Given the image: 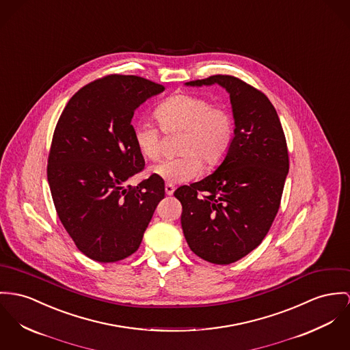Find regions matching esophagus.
<instances>
[{
    "label": "esophagus",
    "mask_w": 350,
    "mask_h": 350,
    "mask_svg": "<svg viewBox=\"0 0 350 350\" xmlns=\"http://www.w3.org/2000/svg\"><path fill=\"white\" fill-rule=\"evenodd\" d=\"M165 193H166L167 196H172V194L174 193V187H173L172 184H166V185H165Z\"/></svg>",
    "instance_id": "1"
}]
</instances>
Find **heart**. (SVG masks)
<instances>
[{
  "mask_svg": "<svg viewBox=\"0 0 350 350\" xmlns=\"http://www.w3.org/2000/svg\"><path fill=\"white\" fill-rule=\"evenodd\" d=\"M154 114L165 133H184L180 144L184 154L152 169L159 178L169 184L187 183L200 174L201 161L215 167L226 157L234 137V121L224 107L201 96L176 94L163 100ZM133 139L142 157L150 161L160 159L162 132L156 125L146 121L135 124Z\"/></svg>",
  "mask_w": 350,
  "mask_h": 350,
  "instance_id": "heart-1",
  "label": "heart"
}]
</instances>
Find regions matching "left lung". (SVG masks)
<instances>
[{
	"label": "left lung",
	"mask_w": 350,
	"mask_h": 350,
	"mask_svg": "<svg viewBox=\"0 0 350 350\" xmlns=\"http://www.w3.org/2000/svg\"><path fill=\"white\" fill-rule=\"evenodd\" d=\"M218 83L230 94L234 137L222 163L204 180L183 185L181 226L202 260L228 265L254 250L269 232L281 204L289 154L277 111L258 89L215 75L187 85Z\"/></svg>",
	"instance_id": "left-lung-1"
}]
</instances>
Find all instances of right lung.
Instances as JSON below:
<instances>
[{
  "label": "right lung",
  "instance_id": "obj_1",
  "mask_svg": "<svg viewBox=\"0 0 350 350\" xmlns=\"http://www.w3.org/2000/svg\"><path fill=\"white\" fill-rule=\"evenodd\" d=\"M165 88L138 76L109 75L82 86L62 110L48 157V183L57 215L79 250L98 262L133 254L165 197L144 170L133 139L135 109Z\"/></svg>",
  "mask_w": 350,
  "mask_h": 350
}]
</instances>
